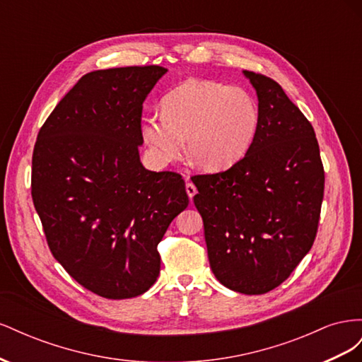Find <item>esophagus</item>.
I'll return each instance as SVG.
<instances>
[{
	"label": "esophagus",
	"instance_id": "obj_1",
	"mask_svg": "<svg viewBox=\"0 0 362 362\" xmlns=\"http://www.w3.org/2000/svg\"><path fill=\"white\" fill-rule=\"evenodd\" d=\"M185 192H187V194H189V198H190V201L193 199V196L198 193V189H196V185L193 184V182H187L185 184Z\"/></svg>",
	"mask_w": 362,
	"mask_h": 362
}]
</instances>
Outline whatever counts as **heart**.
Returning <instances> with one entry per match:
<instances>
[{
  "instance_id": "b5f03b06",
  "label": "heart",
  "mask_w": 362,
  "mask_h": 362,
  "mask_svg": "<svg viewBox=\"0 0 362 362\" xmlns=\"http://www.w3.org/2000/svg\"><path fill=\"white\" fill-rule=\"evenodd\" d=\"M259 122V105L242 87L189 80L163 98L161 116L144 119L140 133L158 164L178 160L187 139L199 168L222 172L247 154Z\"/></svg>"
}]
</instances>
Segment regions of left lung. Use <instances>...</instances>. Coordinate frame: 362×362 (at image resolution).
I'll use <instances>...</instances> for the list:
<instances>
[{"label": "left lung", "instance_id": "obj_1", "mask_svg": "<svg viewBox=\"0 0 362 362\" xmlns=\"http://www.w3.org/2000/svg\"><path fill=\"white\" fill-rule=\"evenodd\" d=\"M261 122L247 154L228 170L196 175L208 259L225 287L264 294L308 254L319 228L325 169L310 120L282 87L245 71Z\"/></svg>", "mask_w": 362, "mask_h": 362}]
</instances>
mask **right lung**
<instances>
[{
  "label": "right lung",
  "instance_id": "1",
  "mask_svg": "<svg viewBox=\"0 0 362 362\" xmlns=\"http://www.w3.org/2000/svg\"><path fill=\"white\" fill-rule=\"evenodd\" d=\"M166 71L146 64L83 75L33 151L31 198L51 254L105 299L151 288L157 246L189 205L180 173L146 170L139 157L144 101Z\"/></svg>",
  "mask_w": 362,
  "mask_h": 362
}]
</instances>
